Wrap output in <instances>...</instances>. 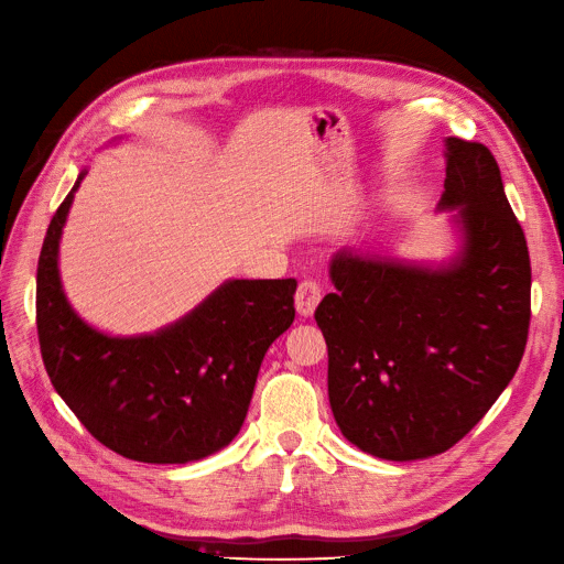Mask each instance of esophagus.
I'll return each mask as SVG.
<instances>
[{"mask_svg": "<svg viewBox=\"0 0 564 564\" xmlns=\"http://www.w3.org/2000/svg\"><path fill=\"white\" fill-rule=\"evenodd\" d=\"M322 299V289L317 282H301L299 292H296V311L301 317H311L317 308V303Z\"/></svg>", "mask_w": 564, "mask_h": 564, "instance_id": "1", "label": "esophagus"}]
</instances>
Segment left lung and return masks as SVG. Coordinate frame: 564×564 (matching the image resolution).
<instances>
[{"mask_svg":"<svg viewBox=\"0 0 564 564\" xmlns=\"http://www.w3.org/2000/svg\"><path fill=\"white\" fill-rule=\"evenodd\" d=\"M454 212L447 259L340 247L334 294L315 311L329 350V404L357 449L419 460L454 447L516 377L532 268L499 164L482 143L445 139Z\"/></svg>","mask_w":564,"mask_h":564,"instance_id":"obj_1","label":"left lung"}]
</instances>
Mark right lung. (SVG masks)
Masks as SVG:
<instances>
[{
    "instance_id": "obj_1",
    "label": "right lung",
    "mask_w": 564,
    "mask_h": 564,
    "mask_svg": "<svg viewBox=\"0 0 564 564\" xmlns=\"http://www.w3.org/2000/svg\"><path fill=\"white\" fill-rule=\"evenodd\" d=\"M84 176L87 169L51 218L37 265L48 379L108 449L143 464L207 458L240 433L263 357L294 322L296 280H226L158 332H100L73 308L61 280V237Z\"/></svg>"
}]
</instances>
